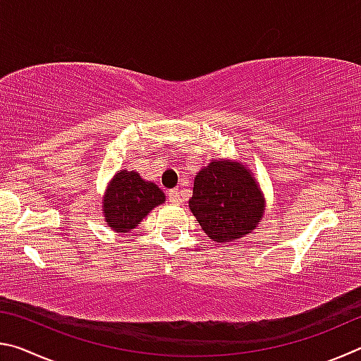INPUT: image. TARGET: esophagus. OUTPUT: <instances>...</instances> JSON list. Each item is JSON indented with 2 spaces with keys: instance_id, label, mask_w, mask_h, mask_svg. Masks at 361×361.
<instances>
[{
  "instance_id": "1",
  "label": "esophagus",
  "mask_w": 361,
  "mask_h": 361,
  "mask_svg": "<svg viewBox=\"0 0 361 361\" xmlns=\"http://www.w3.org/2000/svg\"><path fill=\"white\" fill-rule=\"evenodd\" d=\"M169 200L172 204H181L180 189H172V191H169Z\"/></svg>"
}]
</instances>
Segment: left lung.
Segmentation results:
<instances>
[{
	"label": "left lung",
	"instance_id": "left-lung-1",
	"mask_svg": "<svg viewBox=\"0 0 361 361\" xmlns=\"http://www.w3.org/2000/svg\"><path fill=\"white\" fill-rule=\"evenodd\" d=\"M189 209L213 242L250 234L264 215V195L242 162L218 161L195 175Z\"/></svg>",
	"mask_w": 361,
	"mask_h": 361
}]
</instances>
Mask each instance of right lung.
<instances>
[{
	"label": "right lung",
	"mask_w": 361,
	"mask_h": 361,
	"mask_svg": "<svg viewBox=\"0 0 361 361\" xmlns=\"http://www.w3.org/2000/svg\"><path fill=\"white\" fill-rule=\"evenodd\" d=\"M164 200L166 194L154 183L145 181L133 170H119L103 195V215L109 229L129 232Z\"/></svg>",
	"instance_id": "right-lung-1"
}]
</instances>
